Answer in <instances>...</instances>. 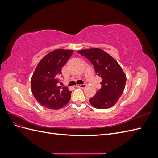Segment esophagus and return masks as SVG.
Wrapping results in <instances>:
<instances>
[{"instance_id": "obj_1", "label": "esophagus", "mask_w": 158, "mask_h": 158, "mask_svg": "<svg viewBox=\"0 0 158 158\" xmlns=\"http://www.w3.org/2000/svg\"><path fill=\"white\" fill-rule=\"evenodd\" d=\"M85 86H86V84H78V85H76V87L77 88H84Z\"/></svg>"}]
</instances>
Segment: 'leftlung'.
I'll return each instance as SVG.
<instances>
[{"mask_svg": "<svg viewBox=\"0 0 158 158\" xmlns=\"http://www.w3.org/2000/svg\"><path fill=\"white\" fill-rule=\"evenodd\" d=\"M85 56L102 79V88L89 101L95 108L105 109L113 107L122 95L126 84V75L117 60L102 49L94 48L78 51Z\"/></svg>", "mask_w": 158, "mask_h": 158, "instance_id": "1", "label": "left lung"}]
</instances>
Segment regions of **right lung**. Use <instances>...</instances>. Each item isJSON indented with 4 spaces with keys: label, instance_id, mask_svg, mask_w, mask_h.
I'll return each instance as SVG.
<instances>
[{
    "label": "right lung",
    "instance_id": "1",
    "mask_svg": "<svg viewBox=\"0 0 158 158\" xmlns=\"http://www.w3.org/2000/svg\"><path fill=\"white\" fill-rule=\"evenodd\" d=\"M73 52L56 49L45 55L38 63L31 77V92L43 107L59 109L70 101L71 91L67 87L59 86L57 84L62 74V67Z\"/></svg>",
    "mask_w": 158,
    "mask_h": 158
}]
</instances>
